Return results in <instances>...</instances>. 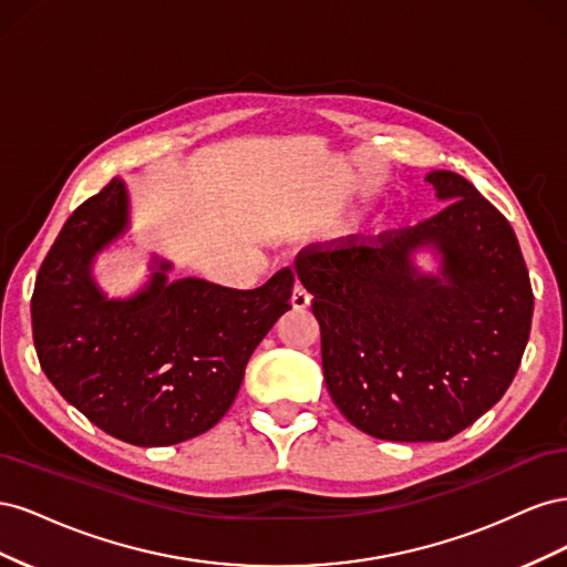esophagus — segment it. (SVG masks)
I'll list each match as a JSON object with an SVG mask.
<instances>
[{"label":"esophagus","instance_id":"34e87169","mask_svg":"<svg viewBox=\"0 0 567 567\" xmlns=\"http://www.w3.org/2000/svg\"><path fill=\"white\" fill-rule=\"evenodd\" d=\"M310 300H312V296L307 293V288L300 281H296L293 293H290V305H293L296 310H307V307H310Z\"/></svg>","mask_w":567,"mask_h":567}]
</instances>
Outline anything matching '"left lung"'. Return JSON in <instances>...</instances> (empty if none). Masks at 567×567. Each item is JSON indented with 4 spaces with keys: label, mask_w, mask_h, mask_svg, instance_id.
I'll list each match as a JSON object with an SVG mask.
<instances>
[{
    "label": "left lung",
    "mask_w": 567,
    "mask_h": 567,
    "mask_svg": "<svg viewBox=\"0 0 567 567\" xmlns=\"http://www.w3.org/2000/svg\"><path fill=\"white\" fill-rule=\"evenodd\" d=\"M444 208L416 227L307 246L296 257L315 296L323 381L359 431L444 442L504 398L529 338L535 296L508 219L456 173L427 175ZM435 243L443 276L408 255Z\"/></svg>",
    "instance_id": "1"
}]
</instances>
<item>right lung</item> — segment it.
I'll use <instances>...</instances> for the list:
<instances>
[{
	"mask_svg": "<svg viewBox=\"0 0 567 567\" xmlns=\"http://www.w3.org/2000/svg\"><path fill=\"white\" fill-rule=\"evenodd\" d=\"M127 225L120 179L78 205L49 248L32 290V340L54 388L101 431L167 447L227 414L252 350L290 310L293 269L252 290L153 274L130 300H106L92 257Z\"/></svg>",
	"mask_w": 567,
	"mask_h": 567,
	"instance_id": "1",
	"label": "right lung"
}]
</instances>
